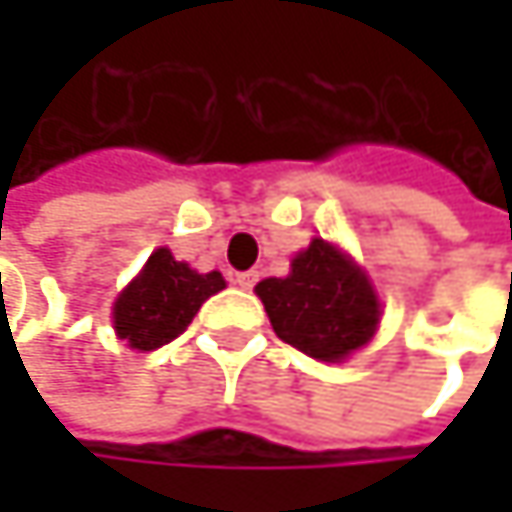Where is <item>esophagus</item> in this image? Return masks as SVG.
I'll return each instance as SVG.
<instances>
[{"instance_id":"esophagus-1","label":"esophagus","mask_w":512,"mask_h":512,"mask_svg":"<svg viewBox=\"0 0 512 512\" xmlns=\"http://www.w3.org/2000/svg\"><path fill=\"white\" fill-rule=\"evenodd\" d=\"M257 281V272L255 269H249V272H234V284L237 287H243V290H252Z\"/></svg>"}]
</instances>
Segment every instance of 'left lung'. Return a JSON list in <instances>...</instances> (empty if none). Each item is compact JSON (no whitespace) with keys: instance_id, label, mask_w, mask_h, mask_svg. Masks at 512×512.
I'll return each mask as SVG.
<instances>
[{"instance_id":"8db88e82","label":"left lung","mask_w":512,"mask_h":512,"mask_svg":"<svg viewBox=\"0 0 512 512\" xmlns=\"http://www.w3.org/2000/svg\"><path fill=\"white\" fill-rule=\"evenodd\" d=\"M255 293L275 335L320 361L347 358L379 323V302L364 272L326 240L293 257L287 278H263Z\"/></svg>"}]
</instances>
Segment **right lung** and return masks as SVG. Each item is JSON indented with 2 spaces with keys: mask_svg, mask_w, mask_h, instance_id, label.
Masks as SVG:
<instances>
[{
  "mask_svg": "<svg viewBox=\"0 0 512 512\" xmlns=\"http://www.w3.org/2000/svg\"><path fill=\"white\" fill-rule=\"evenodd\" d=\"M222 287V272H195L174 260L168 249H156L139 278L115 302V332L133 350H156L174 341Z\"/></svg>",
  "mask_w": 512,
  "mask_h": 512,
  "instance_id": "1",
  "label": "right lung"
}]
</instances>
